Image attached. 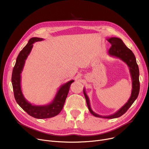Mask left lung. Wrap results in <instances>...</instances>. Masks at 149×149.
Masks as SVG:
<instances>
[{
  "instance_id": "8db88e82",
  "label": "left lung",
  "mask_w": 149,
  "mask_h": 149,
  "mask_svg": "<svg viewBox=\"0 0 149 149\" xmlns=\"http://www.w3.org/2000/svg\"><path fill=\"white\" fill-rule=\"evenodd\" d=\"M107 40L112 45L111 48L109 49L108 51V54L109 56L120 58L123 61H124L125 63H126V65L129 68V71L132 78V86L130 97L127 101V102L115 113L107 116H101L96 113L92 110L89 97L86 94V93L84 89H83V93L86 98V101L89 111L91 114L96 117H98V118L113 119L118 118V117L122 116L123 114L126 113L137 98L139 94L140 87L139 81V72L138 66L137 65L134 54L125 45L121 39L117 37H111L108 38Z\"/></svg>"
}]
</instances>
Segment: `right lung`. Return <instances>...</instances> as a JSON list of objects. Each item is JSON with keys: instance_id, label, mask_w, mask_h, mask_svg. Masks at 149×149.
Instances as JSON below:
<instances>
[{"instance_id": "obj_1", "label": "right lung", "mask_w": 149, "mask_h": 149, "mask_svg": "<svg viewBox=\"0 0 149 149\" xmlns=\"http://www.w3.org/2000/svg\"><path fill=\"white\" fill-rule=\"evenodd\" d=\"M43 40V38L38 37H33L29 39L27 45L19 54L13 70L11 77L14 95L16 102L28 115L38 119L52 118L57 115L61 111L68 94L70 86L74 81V80H70L61 85L52 102L48 104L33 105L26 100L22 91L21 74L25 61L32 50L33 43Z\"/></svg>"}]
</instances>
